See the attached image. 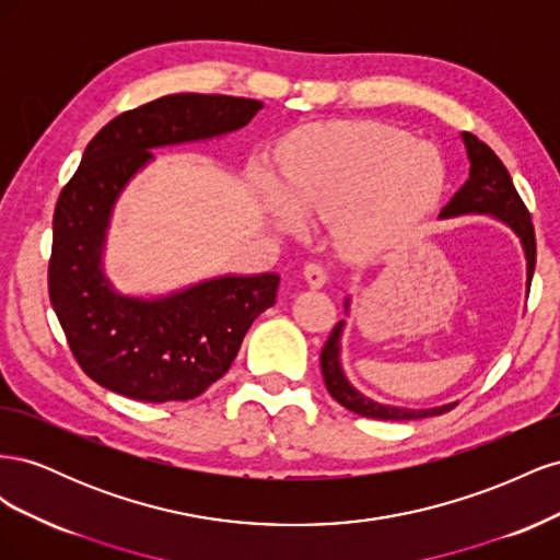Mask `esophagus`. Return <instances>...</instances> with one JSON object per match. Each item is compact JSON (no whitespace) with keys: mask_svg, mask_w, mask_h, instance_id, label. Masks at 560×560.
I'll return each mask as SVG.
<instances>
[{"mask_svg":"<svg viewBox=\"0 0 560 560\" xmlns=\"http://www.w3.org/2000/svg\"><path fill=\"white\" fill-rule=\"evenodd\" d=\"M303 276H306L311 287H322L329 280V266L322 261H311L306 268H303Z\"/></svg>","mask_w":560,"mask_h":560,"instance_id":"1","label":"esophagus"}]
</instances>
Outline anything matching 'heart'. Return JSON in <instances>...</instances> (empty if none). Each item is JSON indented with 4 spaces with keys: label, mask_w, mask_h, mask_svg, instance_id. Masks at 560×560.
<instances>
[{
    "label": "heart",
    "mask_w": 560,
    "mask_h": 560,
    "mask_svg": "<svg viewBox=\"0 0 560 560\" xmlns=\"http://www.w3.org/2000/svg\"><path fill=\"white\" fill-rule=\"evenodd\" d=\"M285 206L276 191L266 208L280 229L301 219H341L346 245L362 254L393 247L425 214L446 184V161L432 142L378 121L311 126L287 142L280 161Z\"/></svg>",
    "instance_id": "obj_1"
}]
</instances>
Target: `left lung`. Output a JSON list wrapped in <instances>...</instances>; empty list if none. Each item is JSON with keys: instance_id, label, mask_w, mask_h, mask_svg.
<instances>
[{"instance_id": "left-lung-1", "label": "left lung", "mask_w": 560, "mask_h": 560, "mask_svg": "<svg viewBox=\"0 0 560 560\" xmlns=\"http://www.w3.org/2000/svg\"><path fill=\"white\" fill-rule=\"evenodd\" d=\"M463 142L467 147L469 156V179L460 186L442 210V217H457V214H493L500 222H504L521 238V245L525 249V259H528V290L535 273V259H537V245H535V229L530 222V212L521 200L516 186L506 173L502 161L495 156V151L490 149L486 142H481L477 135L463 132ZM348 308V301H346ZM341 331L343 322L331 329L325 348L319 352V366H322V378L329 389V395L346 406L348 411L360 413L364 418H376V420H418V418H430V416H442L455 409V404L436 406V409H399V406H383L378 401H371L369 397L360 395L354 389L341 369V360H338V352H341Z\"/></svg>"}]
</instances>
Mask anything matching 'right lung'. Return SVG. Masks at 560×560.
<instances>
[{
    "label": "right lung",
    "instance_id": "obj_1",
    "mask_svg": "<svg viewBox=\"0 0 560 560\" xmlns=\"http://www.w3.org/2000/svg\"><path fill=\"white\" fill-rule=\"evenodd\" d=\"M264 105L231 95H165L118 114L83 151L54 214L48 296L83 374L138 401H186L231 369L252 322L276 303L280 276H226L165 299H132L103 276L114 202L154 159L149 149L247 126Z\"/></svg>",
    "mask_w": 560,
    "mask_h": 560
}]
</instances>
